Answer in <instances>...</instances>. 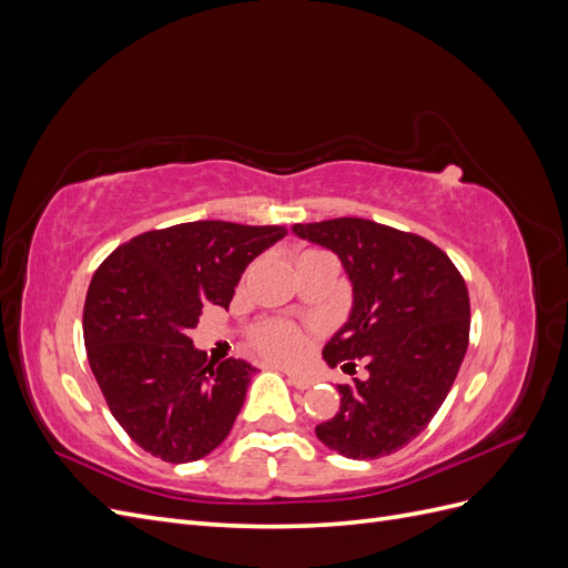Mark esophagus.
<instances>
[{
	"mask_svg": "<svg viewBox=\"0 0 568 568\" xmlns=\"http://www.w3.org/2000/svg\"><path fill=\"white\" fill-rule=\"evenodd\" d=\"M286 379H288V384L291 386H296L298 390H305V388H311L313 386V376H307V374H298V372H286Z\"/></svg>",
	"mask_w": 568,
	"mask_h": 568,
	"instance_id": "obj_1",
	"label": "esophagus"
}]
</instances>
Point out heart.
<instances>
[{"label": "heart", "instance_id": "obj_1", "mask_svg": "<svg viewBox=\"0 0 568 568\" xmlns=\"http://www.w3.org/2000/svg\"><path fill=\"white\" fill-rule=\"evenodd\" d=\"M255 348L277 363H296L303 357L307 341L294 324L267 322L255 332Z\"/></svg>", "mask_w": 568, "mask_h": 568}]
</instances>
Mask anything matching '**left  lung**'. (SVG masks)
Here are the masks:
<instances>
[{
	"label": "left lung",
	"instance_id": "8db88e82",
	"mask_svg": "<svg viewBox=\"0 0 568 568\" xmlns=\"http://www.w3.org/2000/svg\"><path fill=\"white\" fill-rule=\"evenodd\" d=\"M291 232L336 253L353 288L324 363L348 372L367 359V379L338 386L341 407L315 426L317 438L348 459L405 448L448 398L467 353V284L438 246L379 222L336 217Z\"/></svg>",
	"mask_w": 568,
	"mask_h": 568
}]
</instances>
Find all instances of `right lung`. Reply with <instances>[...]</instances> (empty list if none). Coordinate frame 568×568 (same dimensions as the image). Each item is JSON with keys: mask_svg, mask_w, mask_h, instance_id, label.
Instances as JSON below:
<instances>
[{"mask_svg": "<svg viewBox=\"0 0 568 568\" xmlns=\"http://www.w3.org/2000/svg\"><path fill=\"white\" fill-rule=\"evenodd\" d=\"M284 236L274 225L184 222L130 239L94 272L84 348L111 415L142 450L196 462L232 432L255 367L209 363L186 334L205 303L227 307L253 257Z\"/></svg>", "mask_w": 568, "mask_h": 568, "instance_id": "right-lung-1", "label": "right lung"}]
</instances>
